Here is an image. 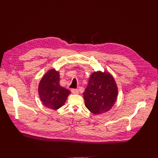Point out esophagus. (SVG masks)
<instances>
[{"label": "esophagus", "instance_id": "1", "mask_svg": "<svg viewBox=\"0 0 158 158\" xmlns=\"http://www.w3.org/2000/svg\"><path fill=\"white\" fill-rule=\"evenodd\" d=\"M71 92L73 94H79V90L77 89H71Z\"/></svg>", "mask_w": 158, "mask_h": 158}]
</instances>
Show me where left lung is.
Here are the masks:
<instances>
[{
    "mask_svg": "<svg viewBox=\"0 0 158 158\" xmlns=\"http://www.w3.org/2000/svg\"><path fill=\"white\" fill-rule=\"evenodd\" d=\"M118 87L108 73H93L83 93L85 107L94 114L109 110L114 106L118 96Z\"/></svg>",
    "mask_w": 158,
    "mask_h": 158,
    "instance_id": "1",
    "label": "left lung"
}]
</instances>
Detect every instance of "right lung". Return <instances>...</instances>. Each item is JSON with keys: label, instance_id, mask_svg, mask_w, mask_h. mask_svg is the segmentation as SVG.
<instances>
[{"label": "right lung", "instance_id": "1", "mask_svg": "<svg viewBox=\"0 0 158 158\" xmlns=\"http://www.w3.org/2000/svg\"><path fill=\"white\" fill-rule=\"evenodd\" d=\"M39 95L43 104L56 110L62 107L71 94L68 89L59 84V73L54 69L48 71L39 84Z\"/></svg>", "mask_w": 158, "mask_h": 158}]
</instances>
